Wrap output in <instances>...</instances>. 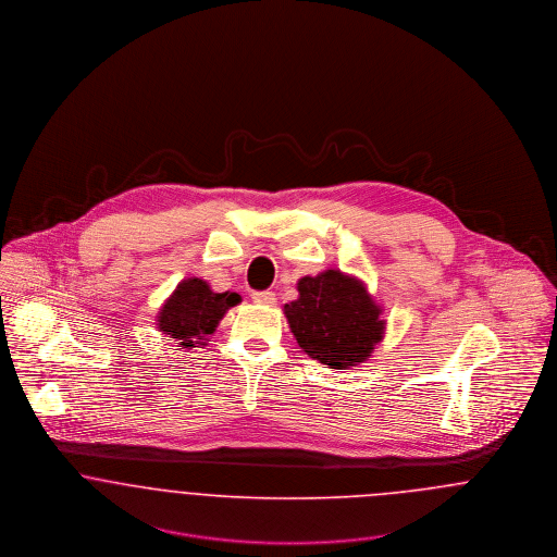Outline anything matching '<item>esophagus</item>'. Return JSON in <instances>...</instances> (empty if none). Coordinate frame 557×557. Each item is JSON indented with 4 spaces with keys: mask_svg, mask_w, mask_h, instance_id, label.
I'll return each mask as SVG.
<instances>
[{
    "mask_svg": "<svg viewBox=\"0 0 557 557\" xmlns=\"http://www.w3.org/2000/svg\"><path fill=\"white\" fill-rule=\"evenodd\" d=\"M251 299L260 306H274L276 301V295L272 292H253L251 293Z\"/></svg>",
    "mask_w": 557,
    "mask_h": 557,
    "instance_id": "1",
    "label": "esophagus"
}]
</instances>
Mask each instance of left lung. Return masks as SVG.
<instances>
[{
    "label": "left lung",
    "instance_id": "8db88e82",
    "mask_svg": "<svg viewBox=\"0 0 557 557\" xmlns=\"http://www.w3.org/2000/svg\"><path fill=\"white\" fill-rule=\"evenodd\" d=\"M299 297L285 304L299 348L329 369L364 362L383 339L385 321L364 283L342 270H324L297 283Z\"/></svg>",
    "mask_w": 557,
    "mask_h": 557
}]
</instances>
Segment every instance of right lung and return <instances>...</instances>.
<instances>
[{"instance_id": "obj_1", "label": "right lung", "mask_w": 557, "mask_h": 557, "mask_svg": "<svg viewBox=\"0 0 557 557\" xmlns=\"http://www.w3.org/2000/svg\"><path fill=\"white\" fill-rule=\"evenodd\" d=\"M238 301V293L211 292L203 278H186L163 304L157 326L177 339L182 348H195V344L206 346L203 339Z\"/></svg>"}]
</instances>
